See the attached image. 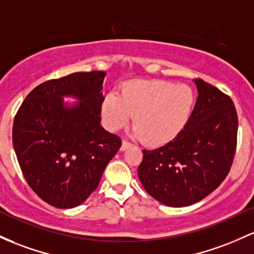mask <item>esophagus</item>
I'll list each match as a JSON object with an SVG mask.
<instances>
[{
	"mask_svg": "<svg viewBox=\"0 0 254 254\" xmlns=\"http://www.w3.org/2000/svg\"><path fill=\"white\" fill-rule=\"evenodd\" d=\"M132 144L130 143V142H127V141H123L122 142V147H121V150H125V149H127V148H130V147H131Z\"/></svg>",
	"mask_w": 254,
	"mask_h": 254,
	"instance_id": "1",
	"label": "esophagus"
}]
</instances>
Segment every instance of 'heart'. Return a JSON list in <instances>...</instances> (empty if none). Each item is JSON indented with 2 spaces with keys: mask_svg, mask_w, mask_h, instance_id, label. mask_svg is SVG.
Listing matches in <instances>:
<instances>
[{
  "mask_svg": "<svg viewBox=\"0 0 254 254\" xmlns=\"http://www.w3.org/2000/svg\"><path fill=\"white\" fill-rule=\"evenodd\" d=\"M195 106L190 86L165 80H132L123 85L122 96L110 93L101 106L106 127L122 129L133 117L135 133L147 146L174 141L188 125Z\"/></svg>",
  "mask_w": 254,
  "mask_h": 254,
  "instance_id": "heart-1",
  "label": "heart"
}]
</instances>
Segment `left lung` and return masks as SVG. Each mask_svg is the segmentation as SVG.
Listing matches in <instances>:
<instances>
[{
	"instance_id": "8db88e82",
	"label": "left lung",
	"mask_w": 254,
	"mask_h": 254,
	"mask_svg": "<svg viewBox=\"0 0 254 254\" xmlns=\"http://www.w3.org/2000/svg\"><path fill=\"white\" fill-rule=\"evenodd\" d=\"M196 104L186 129L165 146L143 149L138 178L150 196L171 207L193 205L229 174L238 140L233 100L196 78Z\"/></svg>"
}]
</instances>
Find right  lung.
<instances>
[{
    "instance_id": "1",
    "label": "right lung",
    "mask_w": 254,
    "mask_h": 254,
    "mask_svg": "<svg viewBox=\"0 0 254 254\" xmlns=\"http://www.w3.org/2000/svg\"><path fill=\"white\" fill-rule=\"evenodd\" d=\"M104 71L76 72L37 85L15 114L13 146L19 165L38 196L58 208L84 202L122 146L100 125ZM64 96L80 100L63 104Z\"/></svg>"
}]
</instances>
